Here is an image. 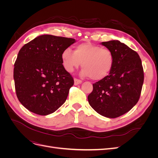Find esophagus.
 <instances>
[{
    "mask_svg": "<svg viewBox=\"0 0 158 158\" xmlns=\"http://www.w3.org/2000/svg\"><path fill=\"white\" fill-rule=\"evenodd\" d=\"M82 82V80L76 79V78L74 79V85H78V84H80Z\"/></svg>",
    "mask_w": 158,
    "mask_h": 158,
    "instance_id": "1",
    "label": "esophagus"
}]
</instances>
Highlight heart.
Listing matches in <instances>:
<instances>
[{
  "label": "heart",
  "instance_id": "b5f03b06",
  "mask_svg": "<svg viewBox=\"0 0 158 158\" xmlns=\"http://www.w3.org/2000/svg\"><path fill=\"white\" fill-rule=\"evenodd\" d=\"M61 59L64 69L73 73L82 63L81 75L94 80L105 78L111 73L114 65V55L107 49L89 42L76 45L74 51L67 48L63 50Z\"/></svg>",
  "mask_w": 158,
  "mask_h": 158
}]
</instances>
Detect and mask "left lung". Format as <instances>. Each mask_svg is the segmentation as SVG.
I'll return each mask as SVG.
<instances>
[{
  "label": "left lung",
  "instance_id": "1",
  "mask_svg": "<svg viewBox=\"0 0 158 158\" xmlns=\"http://www.w3.org/2000/svg\"><path fill=\"white\" fill-rule=\"evenodd\" d=\"M114 55V65L105 78L93 84L88 102L95 111L108 118L120 117L139 100L144 82L142 61L136 51L118 40L102 42Z\"/></svg>",
  "mask_w": 158,
  "mask_h": 158
}]
</instances>
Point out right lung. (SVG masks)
I'll list each match as a JSON object with an SVG mask.
<instances>
[{
    "instance_id": "1",
    "label": "right lung",
    "mask_w": 158,
    "mask_h": 158,
    "mask_svg": "<svg viewBox=\"0 0 158 158\" xmlns=\"http://www.w3.org/2000/svg\"><path fill=\"white\" fill-rule=\"evenodd\" d=\"M75 42L73 38L42 35L19 51L14 68L15 89L30 111L47 115L65 102L74 80L64 67L61 54Z\"/></svg>"
}]
</instances>
